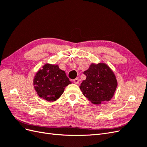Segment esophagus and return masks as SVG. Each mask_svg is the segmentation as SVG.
Here are the masks:
<instances>
[{"label": "esophagus", "mask_w": 147, "mask_h": 147, "mask_svg": "<svg viewBox=\"0 0 147 147\" xmlns=\"http://www.w3.org/2000/svg\"><path fill=\"white\" fill-rule=\"evenodd\" d=\"M74 82L75 83V84H78V83H79V79L78 78H75L74 80Z\"/></svg>", "instance_id": "esophagus-1"}]
</instances>
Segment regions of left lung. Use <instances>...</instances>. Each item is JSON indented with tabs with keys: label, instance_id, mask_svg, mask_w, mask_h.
Instances as JSON below:
<instances>
[{
	"label": "left lung",
	"instance_id": "left-lung-1",
	"mask_svg": "<svg viewBox=\"0 0 147 147\" xmlns=\"http://www.w3.org/2000/svg\"><path fill=\"white\" fill-rule=\"evenodd\" d=\"M86 78L80 86L83 94L92 104H100L109 101L113 96L117 86L115 74L108 65L104 63L92 64L83 72Z\"/></svg>",
	"mask_w": 147,
	"mask_h": 147
}]
</instances>
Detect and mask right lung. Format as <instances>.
Masks as SVG:
<instances>
[{
	"label": "right lung",
	"instance_id": "obj_1",
	"mask_svg": "<svg viewBox=\"0 0 147 147\" xmlns=\"http://www.w3.org/2000/svg\"><path fill=\"white\" fill-rule=\"evenodd\" d=\"M71 82L64 70L57 65L46 64L39 70L34 79V85L39 97L48 101L57 100Z\"/></svg>",
	"mask_w": 147,
	"mask_h": 147
}]
</instances>
